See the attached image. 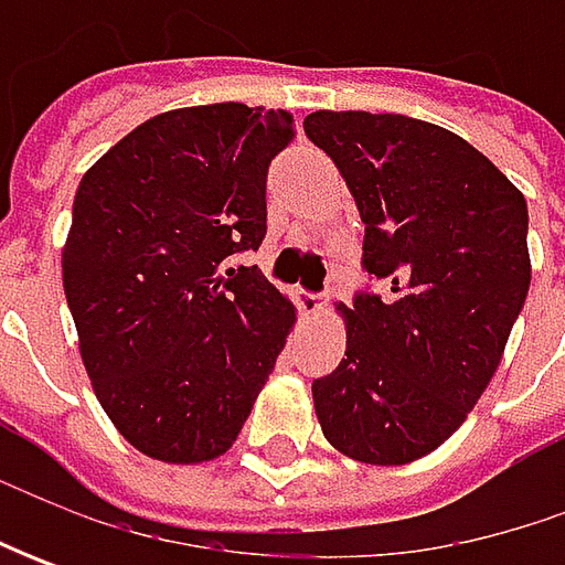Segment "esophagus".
Here are the masks:
<instances>
[{
	"label": "esophagus",
	"instance_id": "obj_1",
	"mask_svg": "<svg viewBox=\"0 0 565 565\" xmlns=\"http://www.w3.org/2000/svg\"><path fill=\"white\" fill-rule=\"evenodd\" d=\"M295 305H298V311L305 317H315L323 311V305H327V298L323 295H311V292H298L295 295Z\"/></svg>",
	"mask_w": 565,
	"mask_h": 565
}]
</instances>
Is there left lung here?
Returning a JSON list of instances; mask_svg holds the SVG:
<instances>
[{
  "label": "left lung",
  "mask_w": 565,
  "mask_h": 565,
  "mask_svg": "<svg viewBox=\"0 0 565 565\" xmlns=\"http://www.w3.org/2000/svg\"><path fill=\"white\" fill-rule=\"evenodd\" d=\"M364 223V270L383 295L339 305L345 355L315 380L323 437L367 466L446 444L497 374L532 282L525 194L481 150L396 113L305 119Z\"/></svg>",
  "instance_id": "left-lung-1"
}]
</instances>
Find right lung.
Instances as JSON below:
<instances>
[{"label":"right lung","instance_id":"right-lung-1","mask_svg":"<svg viewBox=\"0 0 565 565\" xmlns=\"http://www.w3.org/2000/svg\"><path fill=\"white\" fill-rule=\"evenodd\" d=\"M286 109L210 103L128 131L81 179L62 248L77 352L138 452L198 466L235 444L295 327L257 267Z\"/></svg>","mask_w":565,"mask_h":565}]
</instances>
